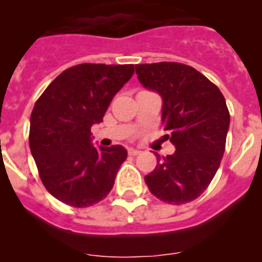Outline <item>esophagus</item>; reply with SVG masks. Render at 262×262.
Returning a JSON list of instances; mask_svg holds the SVG:
<instances>
[{
  "label": "esophagus",
  "instance_id": "esophagus-1",
  "mask_svg": "<svg viewBox=\"0 0 262 262\" xmlns=\"http://www.w3.org/2000/svg\"><path fill=\"white\" fill-rule=\"evenodd\" d=\"M140 154V151L139 149H135V148H129L128 149V155L129 156H136V155Z\"/></svg>",
  "mask_w": 262,
  "mask_h": 262
}]
</instances>
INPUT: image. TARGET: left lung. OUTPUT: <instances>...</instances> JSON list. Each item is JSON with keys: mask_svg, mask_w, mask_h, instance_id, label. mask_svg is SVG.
<instances>
[{"mask_svg": "<svg viewBox=\"0 0 262 262\" xmlns=\"http://www.w3.org/2000/svg\"><path fill=\"white\" fill-rule=\"evenodd\" d=\"M140 84L163 99L164 129L176 147L173 155L157 156L145 184L160 201L182 205L207 189L221 165L230 127L226 99L207 77L180 62L135 66Z\"/></svg>", "mask_w": 262, "mask_h": 262, "instance_id": "obj_1", "label": "left lung"}]
</instances>
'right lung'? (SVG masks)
I'll list each match as a JSON object with an SVG mask.
<instances>
[{
    "instance_id": "obj_1",
    "label": "right lung",
    "mask_w": 262,
    "mask_h": 262,
    "mask_svg": "<svg viewBox=\"0 0 262 262\" xmlns=\"http://www.w3.org/2000/svg\"><path fill=\"white\" fill-rule=\"evenodd\" d=\"M134 75V64H78L47 86L30 118V149L51 195L73 207L102 201L127 159L122 145L96 148L92 126Z\"/></svg>"
}]
</instances>
